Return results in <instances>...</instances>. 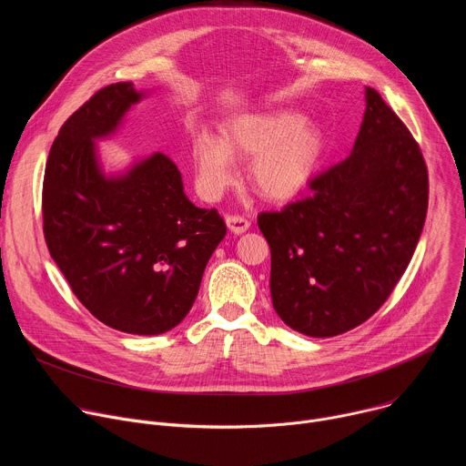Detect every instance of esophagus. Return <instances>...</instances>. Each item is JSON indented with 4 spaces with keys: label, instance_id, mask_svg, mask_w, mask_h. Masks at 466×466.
I'll list each match as a JSON object with an SVG mask.
<instances>
[{
    "label": "esophagus",
    "instance_id": "esophagus-1",
    "mask_svg": "<svg viewBox=\"0 0 466 466\" xmlns=\"http://www.w3.org/2000/svg\"><path fill=\"white\" fill-rule=\"evenodd\" d=\"M227 225H228L230 232H234V234H243V232H247V230H248L250 221H248L245 216L230 214V216L227 218Z\"/></svg>",
    "mask_w": 466,
    "mask_h": 466
}]
</instances>
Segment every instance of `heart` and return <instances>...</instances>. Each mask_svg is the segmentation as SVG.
Masks as SVG:
<instances>
[{
  "label": "heart",
  "mask_w": 466,
  "mask_h": 466,
  "mask_svg": "<svg viewBox=\"0 0 466 466\" xmlns=\"http://www.w3.org/2000/svg\"><path fill=\"white\" fill-rule=\"evenodd\" d=\"M191 160L197 186L207 198H218L238 178L236 160H252L254 189L269 201L295 197L313 177L322 137L313 125H302L295 112L241 116L227 125L223 140L195 132Z\"/></svg>",
  "instance_id": "b5f03b06"
}]
</instances>
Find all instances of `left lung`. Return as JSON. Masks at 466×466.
I'll list each match as a JSON object with an SVG mask.
<instances>
[{"label": "left lung", "mask_w": 466, "mask_h": 466, "mask_svg": "<svg viewBox=\"0 0 466 466\" xmlns=\"http://www.w3.org/2000/svg\"><path fill=\"white\" fill-rule=\"evenodd\" d=\"M352 153L309 180L311 193L261 212L280 319L334 338L372 317L413 258L426 212L428 167L394 110L370 86Z\"/></svg>", "instance_id": "1"}]
</instances>
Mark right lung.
I'll return each instance as SVG.
<instances>
[{
  "label": "right lung",
  "instance_id": "right-lung-1",
  "mask_svg": "<svg viewBox=\"0 0 466 466\" xmlns=\"http://www.w3.org/2000/svg\"><path fill=\"white\" fill-rule=\"evenodd\" d=\"M140 97L132 83L108 85L64 121L46 162L42 219L79 302L114 329L157 336L187 315L227 225L189 201L162 153L125 177H103L94 138L110 135Z\"/></svg>",
  "mask_w": 466,
  "mask_h": 466
}]
</instances>
